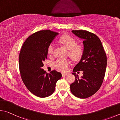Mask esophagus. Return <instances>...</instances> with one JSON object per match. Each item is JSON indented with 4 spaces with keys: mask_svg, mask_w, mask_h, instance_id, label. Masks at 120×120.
<instances>
[{
    "mask_svg": "<svg viewBox=\"0 0 120 120\" xmlns=\"http://www.w3.org/2000/svg\"><path fill=\"white\" fill-rule=\"evenodd\" d=\"M68 73H62V76H66V75H68Z\"/></svg>",
    "mask_w": 120,
    "mask_h": 120,
    "instance_id": "esophagus-1",
    "label": "esophagus"
}]
</instances>
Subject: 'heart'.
Returning a JSON list of instances; mask_svg holds the SVG:
<instances>
[{"label": "heart", "instance_id": "heart-1", "mask_svg": "<svg viewBox=\"0 0 120 120\" xmlns=\"http://www.w3.org/2000/svg\"><path fill=\"white\" fill-rule=\"evenodd\" d=\"M59 41L63 44L67 49L69 50V54L75 60H78L81 57L83 54V47L80 45H77L76 41L74 38L68 35H64L60 37ZM54 46L50 44L48 47V53L52 54L53 52ZM71 62L68 60L64 58L58 59L55 63V66L57 68L62 71L68 70Z\"/></svg>", "mask_w": 120, "mask_h": 120}]
</instances>
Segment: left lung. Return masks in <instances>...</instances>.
Instances as JSON below:
<instances>
[{
    "label": "left lung",
    "instance_id": "left-lung-1",
    "mask_svg": "<svg viewBox=\"0 0 120 120\" xmlns=\"http://www.w3.org/2000/svg\"><path fill=\"white\" fill-rule=\"evenodd\" d=\"M76 36L83 40V52L81 60L73 69L75 80L70 85L73 95L81 98L90 97L101 86L107 65L106 54L101 41L96 35L83 30H72ZM82 70L79 78L75 72Z\"/></svg>",
    "mask_w": 120,
    "mask_h": 120
}]
</instances>
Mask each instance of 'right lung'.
I'll list each match as a JSON object with an SVG mask.
<instances>
[{
  "instance_id": "1",
  "label": "right lung",
  "mask_w": 120,
  "mask_h": 120,
  "mask_svg": "<svg viewBox=\"0 0 120 120\" xmlns=\"http://www.w3.org/2000/svg\"><path fill=\"white\" fill-rule=\"evenodd\" d=\"M58 33L44 30L31 35L21 49L19 57V70L22 80L34 95L46 98L54 93L56 84L62 74L56 71L47 73L42 67L47 57L48 47Z\"/></svg>"
}]
</instances>
